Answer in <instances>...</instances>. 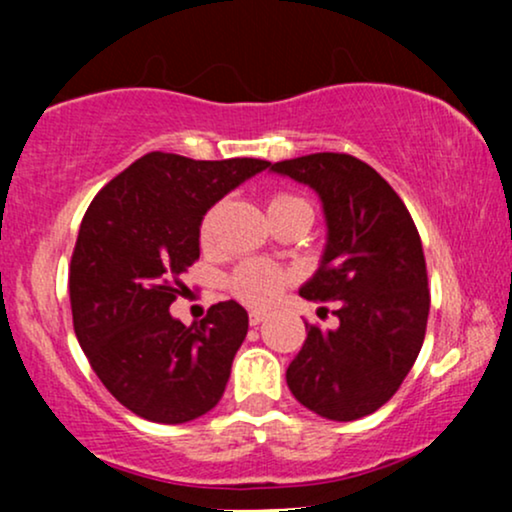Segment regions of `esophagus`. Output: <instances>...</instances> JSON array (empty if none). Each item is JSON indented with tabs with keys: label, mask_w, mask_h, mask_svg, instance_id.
Wrapping results in <instances>:
<instances>
[{
	"label": "esophagus",
	"mask_w": 512,
	"mask_h": 512,
	"mask_svg": "<svg viewBox=\"0 0 512 512\" xmlns=\"http://www.w3.org/2000/svg\"><path fill=\"white\" fill-rule=\"evenodd\" d=\"M264 317H267V313H262V310H250V325H260Z\"/></svg>",
	"instance_id": "obj_1"
}]
</instances>
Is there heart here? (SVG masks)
I'll return each mask as SVG.
<instances>
[{"mask_svg":"<svg viewBox=\"0 0 512 512\" xmlns=\"http://www.w3.org/2000/svg\"><path fill=\"white\" fill-rule=\"evenodd\" d=\"M286 207H308V202L296 195H289V192H276L272 202H269V211ZM219 209V204L211 207L207 214H204L202 226H199V236H202L204 245H209L211 240H214ZM289 281L291 274L286 272L284 267H279V264L269 260H248L240 264V267H236V272L231 274L228 289H231V293L238 301L255 305V308H264V305L274 303L276 298L281 296V291L289 286Z\"/></svg>","mask_w":512,"mask_h":512,"instance_id":"obj_1","label":"heart"}]
</instances>
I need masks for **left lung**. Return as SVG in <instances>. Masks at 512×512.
<instances>
[{
    "mask_svg": "<svg viewBox=\"0 0 512 512\" xmlns=\"http://www.w3.org/2000/svg\"><path fill=\"white\" fill-rule=\"evenodd\" d=\"M320 195L327 248L305 301H337V330L305 322L308 339L286 370L293 397L332 421H354L390 402L426 337V257L399 195L349 154L272 163Z\"/></svg>",
    "mask_w": 512,
    "mask_h": 512,
    "instance_id": "left-lung-1",
    "label": "left lung"
}]
</instances>
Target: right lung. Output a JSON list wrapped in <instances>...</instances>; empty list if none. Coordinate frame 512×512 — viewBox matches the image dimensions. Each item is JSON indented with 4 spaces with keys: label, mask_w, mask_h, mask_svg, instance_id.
Here are the masks:
<instances>
[{
    "label": "right lung",
    "mask_w": 512,
    "mask_h": 512,
    "mask_svg": "<svg viewBox=\"0 0 512 512\" xmlns=\"http://www.w3.org/2000/svg\"><path fill=\"white\" fill-rule=\"evenodd\" d=\"M269 166L151 151L93 197L69 264L74 332L105 390L156 424H185L219 404L248 334L236 301L182 325L170 303L199 260V226L223 195Z\"/></svg>",
    "instance_id": "1"
}]
</instances>
